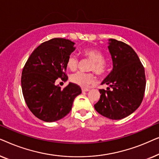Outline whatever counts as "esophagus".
Returning <instances> with one entry per match:
<instances>
[{"instance_id":"1","label":"esophagus","mask_w":159,"mask_h":159,"mask_svg":"<svg viewBox=\"0 0 159 159\" xmlns=\"http://www.w3.org/2000/svg\"><path fill=\"white\" fill-rule=\"evenodd\" d=\"M90 90V89L89 88H82V92H88V91Z\"/></svg>"}]
</instances>
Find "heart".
<instances>
[{
    "label": "heart",
    "instance_id": "1",
    "mask_svg": "<svg viewBox=\"0 0 159 159\" xmlns=\"http://www.w3.org/2000/svg\"><path fill=\"white\" fill-rule=\"evenodd\" d=\"M82 55L92 60L89 70L94 71L96 75L103 76L106 73L108 65L104 60V55L102 52L95 48H86L82 50ZM78 65V59L75 56L70 55L66 60V66L71 71L75 70ZM93 73H84L81 71L74 73L69 79L72 83L81 87H85L94 80Z\"/></svg>",
    "mask_w": 159,
    "mask_h": 159
}]
</instances>
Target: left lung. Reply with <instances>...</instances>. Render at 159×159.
I'll use <instances>...</instances> for the list:
<instances>
[{
	"label": "left lung",
	"instance_id": "8db88e82",
	"mask_svg": "<svg viewBox=\"0 0 159 159\" xmlns=\"http://www.w3.org/2000/svg\"><path fill=\"white\" fill-rule=\"evenodd\" d=\"M108 41L113 69L101 84L109 87L106 90H99L101 95L94 107L102 116L119 120L140 106L146 81L144 67L132 48L115 39Z\"/></svg>",
	"mask_w": 159,
	"mask_h": 159
}]
</instances>
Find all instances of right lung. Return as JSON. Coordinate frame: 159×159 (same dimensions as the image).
<instances>
[{"label":"right lung","mask_w":159,"mask_h":159,"mask_svg":"<svg viewBox=\"0 0 159 159\" xmlns=\"http://www.w3.org/2000/svg\"><path fill=\"white\" fill-rule=\"evenodd\" d=\"M75 43L53 38L39 45L28 58L21 73L24 98L37 118L53 122L70 112L73 101L82 93L80 87L70 82L61 89L58 78L68 79L65 73L66 60L75 50Z\"/></svg>","instance_id":"right-lung-1"}]
</instances>
